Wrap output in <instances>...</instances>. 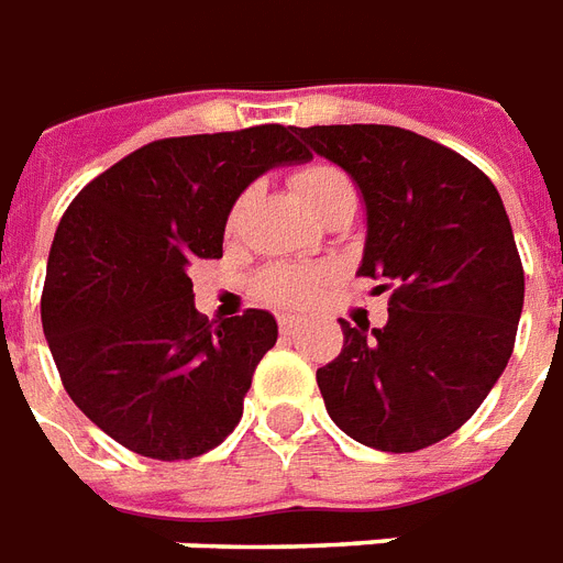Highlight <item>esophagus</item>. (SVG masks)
Returning <instances> with one entry per match:
<instances>
[{
    "instance_id": "34e87169",
    "label": "esophagus",
    "mask_w": 563,
    "mask_h": 563,
    "mask_svg": "<svg viewBox=\"0 0 563 563\" xmlns=\"http://www.w3.org/2000/svg\"><path fill=\"white\" fill-rule=\"evenodd\" d=\"M277 321H280L283 333H295V330H298V327L303 324V318H300V316H289V312H283V316L277 318Z\"/></svg>"
}]
</instances>
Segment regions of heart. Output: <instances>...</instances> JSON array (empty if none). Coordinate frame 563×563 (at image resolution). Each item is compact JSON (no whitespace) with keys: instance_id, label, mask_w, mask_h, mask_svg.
I'll list each match as a JSON object with an SVG mask.
<instances>
[{"instance_id":"1","label":"heart","mask_w":563,"mask_h":563,"mask_svg":"<svg viewBox=\"0 0 563 563\" xmlns=\"http://www.w3.org/2000/svg\"><path fill=\"white\" fill-rule=\"evenodd\" d=\"M339 184H347L342 172L333 169V166H324V163H316V166H303V169L295 172L291 178V187L298 192V198L303 203L318 201L327 189L339 187ZM239 210V207H236ZM321 286V274L316 272H300V268H277L265 277V291L268 298H274L277 303H303L318 291Z\"/></svg>"}]
</instances>
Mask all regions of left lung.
<instances>
[{
    "mask_svg": "<svg viewBox=\"0 0 563 563\" xmlns=\"http://www.w3.org/2000/svg\"><path fill=\"white\" fill-rule=\"evenodd\" d=\"M291 131L360 187L368 236L356 274L391 289L385 327L342 321V353L316 374L327 411L383 453L438 444L515 351L526 283L503 198L462 154L406 128Z\"/></svg>",
    "mask_w": 563,
    "mask_h": 563,
    "instance_id": "obj_1",
    "label": "left lung"
}]
</instances>
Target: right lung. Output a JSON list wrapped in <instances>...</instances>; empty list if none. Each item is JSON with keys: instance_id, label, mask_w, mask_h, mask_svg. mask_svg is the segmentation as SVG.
<instances>
[{"instance_id": "right-lung-1", "label": "right lung", "mask_w": 563, "mask_h": 563, "mask_svg": "<svg viewBox=\"0 0 563 563\" xmlns=\"http://www.w3.org/2000/svg\"><path fill=\"white\" fill-rule=\"evenodd\" d=\"M307 161L283 125L172 136L75 195L40 316L66 394L113 441L178 462L236 429L277 321L265 309L207 321L189 265L221 256L230 210L260 175Z\"/></svg>"}]
</instances>
